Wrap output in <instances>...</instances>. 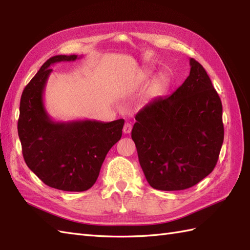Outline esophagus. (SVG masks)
Instances as JSON below:
<instances>
[{
  "mask_svg": "<svg viewBox=\"0 0 250 250\" xmlns=\"http://www.w3.org/2000/svg\"><path fill=\"white\" fill-rule=\"evenodd\" d=\"M131 131H132V125H131V124H129V122H125V125H124V133L129 134Z\"/></svg>",
  "mask_w": 250,
  "mask_h": 250,
  "instance_id": "esophagus-1",
  "label": "esophagus"
}]
</instances>
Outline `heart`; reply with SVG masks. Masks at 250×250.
Wrapping results in <instances>:
<instances>
[{
  "label": "heart",
  "mask_w": 250,
  "mask_h": 250,
  "mask_svg": "<svg viewBox=\"0 0 250 250\" xmlns=\"http://www.w3.org/2000/svg\"><path fill=\"white\" fill-rule=\"evenodd\" d=\"M148 76H149V74H143V77L144 78H147ZM169 83H171V78H169L167 74H162V75H160L152 82L149 90H148V95L150 98L159 97V95H161L166 91Z\"/></svg>",
  "instance_id": "obj_1"
}]
</instances>
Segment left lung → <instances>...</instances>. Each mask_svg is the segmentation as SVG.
Listing matches in <instances>:
<instances>
[{"instance_id":"8db88e82","label":"left lung","mask_w":250,"mask_h":250,"mask_svg":"<svg viewBox=\"0 0 250 250\" xmlns=\"http://www.w3.org/2000/svg\"><path fill=\"white\" fill-rule=\"evenodd\" d=\"M135 120L131 136L152 188L188 189L213 172L224 143L222 104L198 61L191 58L176 91L151 101Z\"/></svg>"}]
</instances>
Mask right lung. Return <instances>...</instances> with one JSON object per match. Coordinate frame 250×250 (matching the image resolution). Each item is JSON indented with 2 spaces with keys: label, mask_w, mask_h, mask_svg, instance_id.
Wrapping results in <instances>:
<instances>
[{
  "label": "right lung",
  "mask_w": 250,
  "mask_h": 250,
  "mask_svg": "<svg viewBox=\"0 0 250 250\" xmlns=\"http://www.w3.org/2000/svg\"><path fill=\"white\" fill-rule=\"evenodd\" d=\"M76 55L47 60L26 84L20 100L18 135L26 166L51 188L81 192L97 182L109 149L122 135L125 120H52L44 105L50 65L75 61Z\"/></svg>",
  "instance_id": "add662e5"
}]
</instances>
